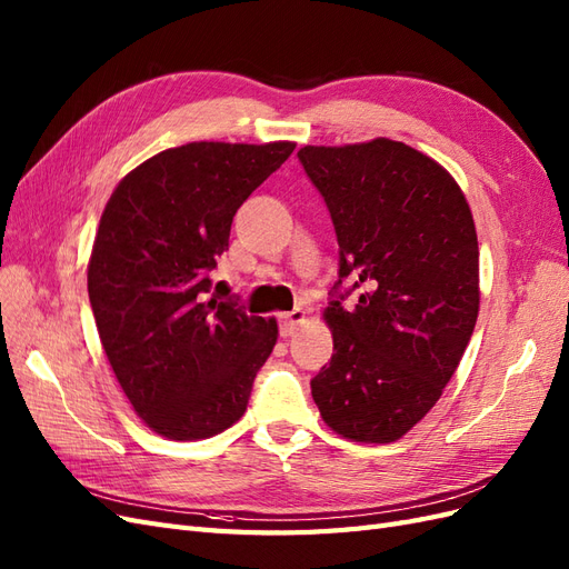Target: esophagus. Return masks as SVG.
I'll list each match as a JSON object with an SVG mask.
<instances>
[{"mask_svg":"<svg viewBox=\"0 0 569 569\" xmlns=\"http://www.w3.org/2000/svg\"><path fill=\"white\" fill-rule=\"evenodd\" d=\"M303 320H306L303 308H295V311L282 313L280 316V335L282 337H291L303 325Z\"/></svg>","mask_w":569,"mask_h":569,"instance_id":"esophagus-1","label":"esophagus"}]
</instances>
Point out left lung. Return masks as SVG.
<instances>
[{
  "label": "left lung",
  "instance_id": "1",
  "mask_svg": "<svg viewBox=\"0 0 569 569\" xmlns=\"http://www.w3.org/2000/svg\"><path fill=\"white\" fill-rule=\"evenodd\" d=\"M299 161L330 209L339 282L360 289L325 308L330 366L311 380L325 425L391 443L435 408L479 313V247L470 203L427 153L377 137L301 147ZM337 289V287H335Z\"/></svg>",
  "mask_w": 569,
  "mask_h": 569
}]
</instances>
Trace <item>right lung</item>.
Returning a JSON list of instances; mask_svg holds the SVG:
<instances>
[{
    "label": "right lung",
    "instance_id": "1",
    "mask_svg": "<svg viewBox=\"0 0 569 569\" xmlns=\"http://www.w3.org/2000/svg\"><path fill=\"white\" fill-rule=\"evenodd\" d=\"M295 142H189L118 182L99 220L88 291L101 347L140 420L173 441L244 416L278 320L211 297L239 206Z\"/></svg>",
    "mask_w": 569,
    "mask_h": 569
}]
</instances>
